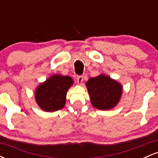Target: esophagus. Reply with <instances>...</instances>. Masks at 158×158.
<instances>
[{
  "label": "esophagus",
  "instance_id": "esophagus-1",
  "mask_svg": "<svg viewBox=\"0 0 158 158\" xmlns=\"http://www.w3.org/2000/svg\"><path fill=\"white\" fill-rule=\"evenodd\" d=\"M83 79H84V77H83L82 76H79V77H77V81L79 84H81V83H82Z\"/></svg>",
  "mask_w": 158,
  "mask_h": 158
}]
</instances>
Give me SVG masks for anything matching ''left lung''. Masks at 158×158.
Wrapping results in <instances>:
<instances>
[{"mask_svg": "<svg viewBox=\"0 0 158 158\" xmlns=\"http://www.w3.org/2000/svg\"><path fill=\"white\" fill-rule=\"evenodd\" d=\"M85 85L90 102L94 108L99 110H110L120 100L123 93L122 85L105 74L90 78Z\"/></svg>", "mask_w": 158, "mask_h": 158, "instance_id": "obj_1", "label": "left lung"}]
</instances>
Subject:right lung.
Masks as SVG:
<instances>
[{
	"label": "right lung",
	"mask_w": 158,
	"mask_h": 158,
	"mask_svg": "<svg viewBox=\"0 0 158 158\" xmlns=\"http://www.w3.org/2000/svg\"><path fill=\"white\" fill-rule=\"evenodd\" d=\"M73 80L68 76L59 74L52 76L40 84L35 91L38 106L44 111L53 112L64 108L66 95Z\"/></svg>",
	"instance_id": "add662e5"
}]
</instances>
